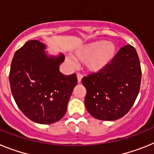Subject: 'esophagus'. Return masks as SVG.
I'll use <instances>...</instances> for the list:
<instances>
[{"label": "esophagus", "mask_w": 154, "mask_h": 154, "mask_svg": "<svg viewBox=\"0 0 154 154\" xmlns=\"http://www.w3.org/2000/svg\"><path fill=\"white\" fill-rule=\"evenodd\" d=\"M77 79H78V83H80L82 79V75H81L80 73H77Z\"/></svg>", "instance_id": "obj_1"}]
</instances>
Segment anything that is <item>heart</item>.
Here are the masks:
<instances>
[{"label": "heart", "instance_id": "obj_1", "mask_svg": "<svg viewBox=\"0 0 154 154\" xmlns=\"http://www.w3.org/2000/svg\"><path fill=\"white\" fill-rule=\"evenodd\" d=\"M115 55V45L105 41H97L76 50L74 58L85 62V67L92 72H99L109 65ZM67 61L71 65L75 64L72 58H68Z\"/></svg>", "mask_w": 154, "mask_h": 154}]
</instances>
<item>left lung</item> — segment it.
I'll return each mask as SVG.
<instances>
[{
  "label": "left lung",
  "mask_w": 154,
  "mask_h": 154,
  "mask_svg": "<svg viewBox=\"0 0 154 154\" xmlns=\"http://www.w3.org/2000/svg\"><path fill=\"white\" fill-rule=\"evenodd\" d=\"M140 62L130 45L121 48L101 72L85 76L87 111L99 120L112 121L127 113L135 103L141 82Z\"/></svg>",
  "instance_id": "8db88e82"
}]
</instances>
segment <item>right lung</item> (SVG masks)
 I'll use <instances>...</instances> for the list:
<instances>
[{"instance_id":"obj_1","label":"right lung","mask_w":154,"mask_h":154,"mask_svg":"<svg viewBox=\"0 0 154 154\" xmlns=\"http://www.w3.org/2000/svg\"><path fill=\"white\" fill-rule=\"evenodd\" d=\"M46 45L38 40L27 42L16 51L9 82L16 104L28 119L40 124L60 120L67 110L75 74L65 75L59 65L65 56L48 55Z\"/></svg>"}]
</instances>
